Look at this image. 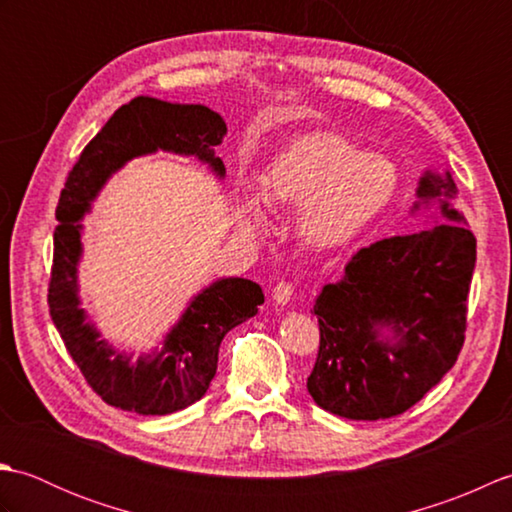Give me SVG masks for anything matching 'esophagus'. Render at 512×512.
Returning a JSON list of instances; mask_svg holds the SVG:
<instances>
[{"label":"esophagus","instance_id":"esophagus-1","mask_svg":"<svg viewBox=\"0 0 512 512\" xmlns=\"http://www.w3.org/2000/svg\"><path fill=\"white\" fill-rule=\"evenodd\" d=\"M290 299H292V286L286 284V281H281V284L273 288V301L277 306H288Z\"/></svg>","mask_w":512,"mask_h":512}]
</instances>
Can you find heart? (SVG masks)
Instances as JSON below:
<instances>
[{
	"label": "heart",
	"mask_w": 512,
	"mask_h": 512,
	"mask_svg": "<svg viewBox=\"0 0 512 512\" xmlns=\"http://www.w3.org/2000/svg\"><path fill=\"white\" fill-rule=\"evenodd\" d=\"M400 187L396 162L365 154L339 134L295 138L270 158L257 176V191L233 193L235 224L246 235L266 226V207L299 209L297 233L314 250L343 248L363 235Z\"/></svg>",
	"instance_id": "1"
}]
</instances>
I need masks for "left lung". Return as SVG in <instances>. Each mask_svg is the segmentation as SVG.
I'll list each match as a JSON object with an SVG mask.
<instances>
[{
	"label": "left lung",
	"mask_w": 512,
	"mask_h": 512,
	"mask_svg": "<svg viewBox=\"0 0 512 512\" xmlns=\"http://www.w3.org/2000/svg\"><path fill=\"white\" fill-rule=\"evenodd\" d=\"M416 198L411 215L429 209L427 228L361 248L314 299L321 345L308 394L334 416H398L458 361L475 237L449 171H424Z\"/></svg>",
	"instance_id": "8db88e82"
}]
</instances>
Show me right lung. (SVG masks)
<instances>
[{
  "label": "right lung",
  "instance_id": "right-lung-1",
  "mask_svg": "<svg viewBox=\"0 0 512 512\" xmlns=\"http://www.w3.org/2000/svg\"><path fill=\"white\" fill-rule=\"evenodd\" d=\"M224 134V118L209 107L138 96L116 110L83 149L61 191L48 290L50 314L74 363L107 405L140 416H167L198 402L215 376L226 332L255 317L264 303V292L255 281L215 279L187 301L160 345L138 358L103 339L83 308V217L92 211L105 184L127 162L158 151L195 158L217 180H224V162L215 156Z\"/></svg>",
  "mask_w": 512,
  "mask_h": 512
}]
</instances>
